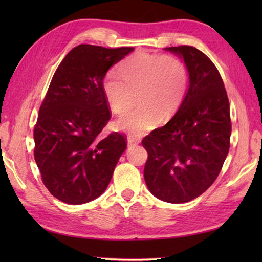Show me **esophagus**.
<instances>
[{"instance_id":"34e87169","label":"esophagus","mask_w":262,"mask_h":262,"mask_svg":"<svg viewBox=\"0 0 262 262\" xmlns=\"http://www.w3.org/2000/svg\"><path fill=\"white\" fill-rule=\"evenodd\" d=\"M137 143H139V140L135 139V137H133V136H128L127 137L128 147H133V145H136Z\"/></svg>"}]
</instances>
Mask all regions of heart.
<instances>
[{
  "mask_svg": "<svg viewBox=\"0 0 262 262\" xmlns=\"http://www.w3.org/2000/svg\"><path fill=\"white\" fill-rule=\"evenodd\" d=\"M101 86L110 108L118 114L130 107L133 92L139 91L140 107L118 118L114 127L140 136L174 117L187 94L188 75L178 57L137 52L121 62L118 73L110 70Z\"/></svg>",
  "mask_w": 262,
  "mask_h": 262,
  "instance_id": "b5f03b06",
  "label": "heart"
}]
</instances>
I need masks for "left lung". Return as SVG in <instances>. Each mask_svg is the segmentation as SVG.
<instances>
[{
    "mask_svg": "<svg viewBox=\"0 0 262 262\" xmlns=\"http://www.w3.org/2000/svg\"><path fill=\"white\" fill-rule=\"evenodd\" d=\"M165 51L184 60L189 85L174 117L142 141L148 152L144 180L159 200L184 203L206 192L220 174L230 148V104L206 54L192 46Z\"/></svg>",
    "mask_w": 262,
    "mask_h": 262,
    "instance_id": "1",
    "label": "left lung"
}]
</instances>
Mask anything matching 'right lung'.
Here are the masks:
<instances>
[{
    "label": "right lung",
    "instance_id": "add662e5",
    "mask_svg": "<svg viewBox=\"0 0 262 262\" xmlns=\"http://www.w3.org/2000/svg\"><path fill=\"white\" fill-rule=\"evenodd\" d=\"M133 51L78 45L52 78L34 126V159L43 185L62 202L82 205L100 196L127 148L119 133L99 136L111 119L101 84Z\"/></svg>",
    "mask_w": 262,
    "mask_h": 262
}]
</instances>
